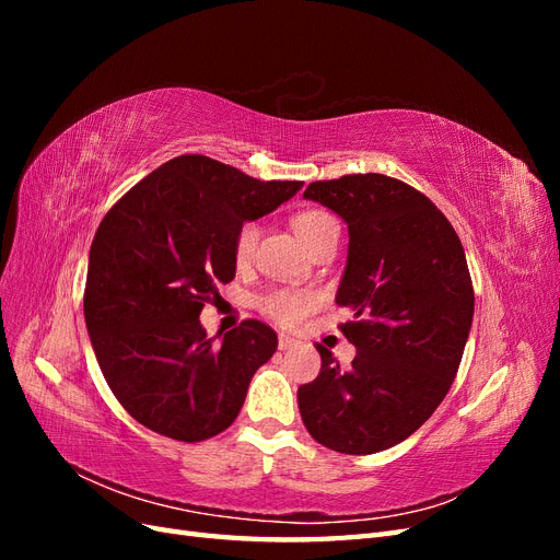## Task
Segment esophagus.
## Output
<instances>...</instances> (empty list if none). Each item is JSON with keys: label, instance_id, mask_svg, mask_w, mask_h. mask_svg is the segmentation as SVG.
<instances>
[{"label": "esophagus", "instance_id": "esophagus-1", "mask_svg": "<svg viewBox=\"0 0 560 560\" xmlns=\"http://www.w3.org/2000/svg\"><path fill=\"white\" fill-rule=\"evenodd\" d=\"M299 341H296V338H292V336H287V334H280L278 336V348L280 350H290V348H294Z\"/></svg>", "mask_w": 560, "mask_h": 560}]
</instances>
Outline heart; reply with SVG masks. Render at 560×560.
Here are the masks:
<instances>
[{
    "label": "heart",
    "mask_w": 560,
    "mask_h": 560,
    "mask_svg": "<svg viewBox=\"0 0 560 560\" xmlns=\"http://www.w3.org/2000/svg\"><path fill=\"white\" fill-rule=\"evenodd\" d=\"M329 222H334L331 214L322 212V210H308V212H301L294 219V231L301 238V243L308 247V243L322 231V226ZM257 241H259V226L254 222H245L238 229V233H235V241H233L235 261L238 264L249 261V257L254 254V247H257ZM311 306H313V299L306 292H296V290L270 292V294L261 296V301H259L261 313L268 319H273L276 325L287 327V329L296 327L299 322L306 317Z\"/></svg>",
    "instance_id": "obj_1"
}]
</instances>
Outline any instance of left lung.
<instances>
[{
    "label": "left lung",
    "instance_id": "left-lung-1",
    "mask_svg": "<svg viewBox=\"0 0 560 560\" xmlns=\"http://www.w3.org/2000/svg\"><path fill=\"white\" fill-rule=\"evenodd\" d=\"M317 200L348 224L338 325L358 350L350 369L317 343L322 369L299 387L303 425L317 444L369 455L425 422L457 374L474 315L465 249L444 212L413 186L366 173L313 182Z\"/></svg>",
    "mask_w": 560,
    "mask_h": 560
}]
</instances>
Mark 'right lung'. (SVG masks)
I'll return each instance as SVG.
<instances>
[{
	"mask_svg": "<svg viewBox=\"0 0 560 560\" xmlns=\"http://www.w3.org/2000/svg\"><path fill=\"white\" fill-rule=\"evenodd\" d=\"M303 182H261L200 154L163 163L116 200L91 245L83 315L103 376L144 428L206 442L241 413L278 348L259 319L208 338L200 311L235 278L243 222L273 212Z\"/></svg>",
	"mask_w": 560,
	"mask_h": 560,
	"instance_id": "add662e5",
	"label": "right lung"
}]
</instances>
